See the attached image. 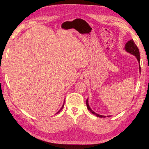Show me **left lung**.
Masks as SVG:
<instances>
[{
  "instance_id": "obj_1",
  "label": "left lung",
  "mask_w": 149,
  "mask_h": 149,
  "mask_svg": "<svg viewBox=\"0 0 149 149\" xmlns=\"http://www.w3.org/2000/svg\"><path fill=\"white\" fill-rule=\"evenodd\" d=\"M124 49H125L126 52H129V53L132 54V55H133L136 56L137 58V59L139 63V64H140V53H139V48H137V45H136V43H134V40L132 39L130 40V41H129L127 43L125 44ZM139 71H140V72H141V66H140V65H139ZM86 103L87 108L88 109V110L91 112V113H93V114L96 116L97 117H99V118H106V116L98 114L96 113V112H94L91 109V107H89V103H88V99H87L86 101ZM110 116H107V117H110Z\"/></svg>"
}]
</instances>
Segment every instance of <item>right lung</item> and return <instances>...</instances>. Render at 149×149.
Wrapping results in <instances>:
<instances>
[{"label":"right lung","instance_id":"right-lung-1","mask_svg":"<svg viewBox=\"0 0 149 149\" xmlns=\"http://www.w3.org/2000/svg\"><path fill=\"white\" fill-rule=\"evenodd\" d=\"M64 104H65V102H64V103H63V106H62V107H61V109H60V110H59V111H58V112H56V114H58V113H59V112H60V111H61V110H62V109H63V107H64Z\"/></svg>","mask_w":149,"mask_h":149}]
</instances>
